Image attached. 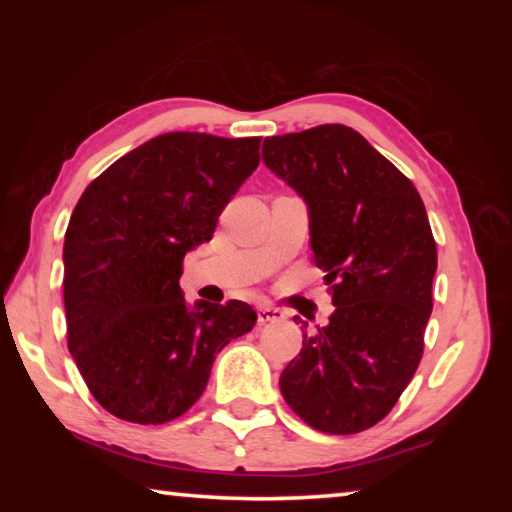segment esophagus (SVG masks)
Segmentation results:
<instances>
[{
  "instance_id": "34e87169",
  "label": "esophagus",
  "mask_w": 512,
  "mask_h": 512,
  "mask_svg": "<svg viewBox=\"0 0 512 512\" xmlns=\"http://www.w3.org/2000/svg\"><path fill=\"white\" fill-rule=\"evenodd\" d=\"M284 318V311L277 309V307H271V305H262L257 309V320L262 325L266 323H275V320H282Z\"/></svg>"
}]
</instances>
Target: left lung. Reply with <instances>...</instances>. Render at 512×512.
<instances>
[{
	"instance_id": "obj_1",
	"label": "left lung",
	"mask_w": 512,
	"mask_h": 512,
	"mask_svg": "<svg viewBox=\"0 0 512 512\" xmlns=\"http://www.w3.org/2000/svg\"><path fill=\"white\" fill-rule=\"evenodd\" d=\"M262 155L309 205V244L336 307L329 325L305 334L280 391L309 427L366 431L391 413L424 352L438 266L427 210L350 126L266 137Z\"/></svg>"
}]
</instances>
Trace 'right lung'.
Here are the masks:
<instances>
[{
	"label": "right lung",
	"instance_id": "add662e5",
	"mask_svg": "<svg viewBox=\"0 0 512 512\" xmlns=\"http://www.w3.org/2000/svg\"><path fill=\"white\" fill-rule=\"evenodd\" d=\"M262 137L164 133L94 178L65 232L67 348L103 409L164 424L203 395L214 357L255 327L241 300L187 309V250L257 169Z\"/></svg>",
	"mask_w": 512,
	"mask_h": 512
}]
</instances>
